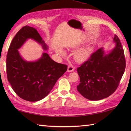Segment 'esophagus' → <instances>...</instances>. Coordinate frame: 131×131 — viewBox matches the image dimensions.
<instances>
[{"instance_id": "34e87169", "label": "esophagus", "mask_w": 131, "mask_h": 131, "mask_svg": "<svg viewBox=\"0 0 131 131\" xmlns=\"http://www.w3.org/2000/svg\"><path fill=\"white\" fill-rule=\"evenodd\" d=\"M75 68L73 65H69L68 68V72H69V73H70V72L73 71L74 70Z\"/></svg>"}]
</instances>
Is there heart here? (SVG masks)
Returning a JSON list of instances; mask_svg holds the SVG:
<instances>
[{
	"label": "heart",
	"instance_id": "1",
	"mask_svg": "<svg viewBox=\"0 0 131 131\" xmlns=\"http://www.w3.org/2000/svg\"><path fill=\"white\" fill-rule=\"evenodd\" d=\"M58 53L62 55L65 54V52L63 50L60 49L58 50ZM92 52V48L90 47H85L82 49H80L74 53V58L78 62H83L87 60L90 57Z\"/></svg>",
	"mask_w": 131,
	"mask_h": 131
}]
</instances>
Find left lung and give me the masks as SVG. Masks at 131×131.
<instances>
[{"label":"left lung","instance_id":"obj_1","mask_svg":"<svg viewBox=\"0 0 131 131\" xmlns=\"http://www.w3.org/2000/svg\"><path fill=\"white\" fill-rule=\"evenodd\" d=\"M115 47L106 53L104 48L93 53L77 68L80 83L77 90L85 99L97 101L112 94L117 88L126 68L123 49L116 35Z\"/></svg>","mask_w":131,"mask_h":131}]
</instances>
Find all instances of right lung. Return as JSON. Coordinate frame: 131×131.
Here are the masks:
<instances>
[{"label":"right lung","instance_id":"right-lung-1","mask_svg":"<svg viewBox=\"0 0 131 131\" xmlns=\"http://www.w3.org/2000/svg\"><path fill=\"white\" fill-rule=\"evenodd\" d=\"M28 39L37 41L45 51L48 48L35 28L23 27L13 38L8 49L7 74L13 90L20 98L35 102L48 95L57 80L67 70L68 66L55 62L45 52L37 61L25 60L18 49Z\"/></svg>","mask_w":131,"mask_h":131}]
</instances>
